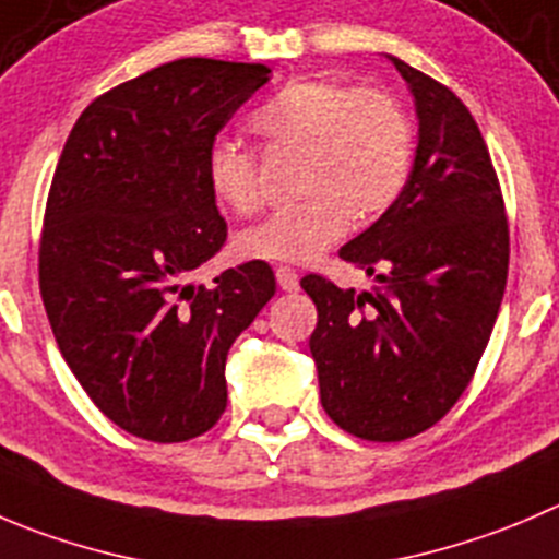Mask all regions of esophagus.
<instances>
[{
	"label": "esophagus",
	"mask_w": 559,
	"mask_h": 559,
	"mask_svg": "<svg viewBox=\"0 0 559 559\" xmlns=\"http://www.w3.org/2000/svg\"><path fill=\"white\" fill-rule=\"evenodd\" d=\"M276 285H280L283 290H288V294L299 290V274H296V269H290V265H280V269H276Z\"/></svg>",
	"instance_id": "obj_1"
}]
</instances>
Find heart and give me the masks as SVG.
<instances>
[{
	"label": "heart",
	"mask_w": 559,
	"mask_h": 559,
	"mask_svg": "<svg viewBox=\"0 0 559 559\" xmlns=\"http://www.w3.org/2000/svg\"><path fill=\"white\" fill-rule=\"evenodd\" d=\"M249 129L269 151L301 147L296 203L274 211L236 238L243 258L307 263L345 236L350 219L384 214L408 180L412 126L384 90L332 76L290 79L249 115ZM211 197L233 214L260 205V169L252 151L216 140L205 153Z\"/></svg>",
	"instance_id": "obj_1"
}]
</instances>
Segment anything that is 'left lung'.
<instances>
[{"label": "left lung", "mask_w": 559, "mask_h": 559, "mask_svg": "<svg viewBox=\"0 0 559 559\" xmlns=\"http://www.w3.org/2000/svg\"><path fill=\"white\" fill-rule=\"evenodd\" d=\"M417 111V151L395 203L340 249L373 288L307 274L310 337L329 417L368 442H401L469 384L508 280V219L475 117L444 84L386 55Z\"/></svg>", "instance_id": "8db88e82"}]
</instances>
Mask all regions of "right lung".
<instances>
[{
    "instance_id": "right-lung-1",
    "label": "right lung",
    "mask_w": 559,
    "mask_h": 559,
    "mask_svg": "<svg viewBox=\"0 0 559 559\" xmlns=\"http://www.w3.org/2000/svg\"><path fill=\"white\" fill-rule=\"evenodd\" d=\"M260 62L186 57L95 98L73 126L46 203L40 296L62 359L115 425L186 442L227 406L225 362L274 296L249 260L191 283L227 238L205 153L269 82Z\"/></svg>"
}]
</instances>
